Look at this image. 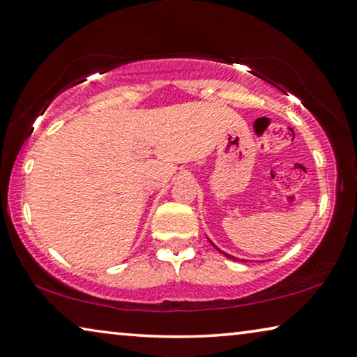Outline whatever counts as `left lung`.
Here are the masks:
<instances>
[{
	"label": "left lung",
	"instance_id": "left-lung-1",
	"mask_svg": "<svg viewBox=\"0 0 357 357\" xmlns=\"http://www.w3.org/2000/svg\"><path fill=\"white\" fill-rule=\"evenodd\" d=\"M209 243H211V245H213V246L215 248V250H219V248H217V246L214 245V243H213V241H211V240H209ZM219 251H220V250H219ZM220 252H222V255H224L225 257H229V259H234V261H240V259H238V257H235V256H231V255H227V252H224V251H220ZM241 261H243V262H245V259H241Z\"/></svg>",
	"mask_w": 357,
	"mask_h": 357
}]
</instances>
